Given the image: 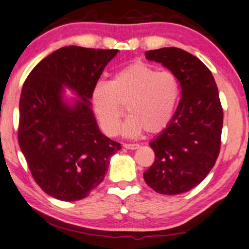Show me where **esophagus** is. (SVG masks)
Masks as SVG:
<instances>
[{
    "label": "esophagus",
    "mask_w": 249,
    "mask_h": 249,
    "mask_svg": "<svg viewBox=\"0 0 249 249\" xmlns=\"http://www.w3.org/2000/svg\"><path fill=\"white\" fill-rule=\"evenodd\" d=\"M124 147L125 149H131V151H134V149L139 148V145L138 144H124Z\"/></svg>",
    "instance_id": "obj_1"
}]
</instances>
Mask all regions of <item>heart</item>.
Listing matches in <instances>:
<instances>
[{"label":"heart","instance_id":"1","mask_svg":"<svg viewBox=\"0 0 249 249\" xmlns=\"http://www.w3.org/2000/svg\"><path fill=\"white\" fill-rule=\"evenodd\" d=\"M179 97L175 74L158 71L146 63L134 62L117 71L110 81H97L90 90V105L102 131L115 136L120 128L124 107L129 117L121 132L132 137L145 130L162 131L171 120Z\"/></svg>","mask_w":249,"mask_h":249}]
</instances>
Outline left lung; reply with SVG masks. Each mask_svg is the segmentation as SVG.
Segmentation results:
<instances>
[{
  "mask_svg": "<svg viewBox=\"0 0 249 249\" xmlns=\"http://www.w3.org/2000/svg\"><path fill=\"white\" fill-rule=\"evenodd\" d=\"M145 56L175 74L182 96L166 128L149 142L155 160L144 179L156 193L178 195L202 182L219 156L223 125L219 90L209 68L186 51L163 47Z\"/></svg>",
  "mask_w": 249,
  "mask_h": 249,
  "instance_id": "left-lung-1",
  "label": "left lung"
}]
</instances>
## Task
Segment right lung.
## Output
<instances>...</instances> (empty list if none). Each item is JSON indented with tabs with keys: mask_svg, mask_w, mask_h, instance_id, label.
Returning <instances> with one entry per match:
<instances>
[{
	"mask_svg": "<svg viewBox=\"0 0 249 249\" xmlns=\"http://www.w3.org/2000/svg\"><path fill=\"white\" fill-rule=\"evenodd\" d=\"M118 50L66 46L32 70L19 102L18 141L38 186L54 198L73 202L103 181L121 146L103 135L90 90ZM64 88L77 98L68 99Z\"/></svg>",
	"mask_w": 249,
	"mask_h": 249,
	"instance_id": "obj_1",
	"label": "right lung"
}]
</instances>
